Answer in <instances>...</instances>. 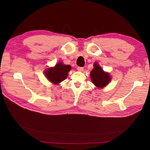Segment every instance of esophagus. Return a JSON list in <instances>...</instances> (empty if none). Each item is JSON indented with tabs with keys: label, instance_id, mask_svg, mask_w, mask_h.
I'll return each mask as SVG.
<instances>
[{
	"label": "esophagus",
	"instance_id": "obj_1",
	"mask_svg": "<svg viewBox=\"0 0 150 150\" xmlns=\"http://www.w3.org/2000/svg\"><path fill=\"white\" fill-rule=\"evenodd\" d=\"M77 70H78V71H83V70H84V68L83 67H77Z\"/></svg>",
	"mask_w": 150,
	"mask_h": 150
}]
</instances>
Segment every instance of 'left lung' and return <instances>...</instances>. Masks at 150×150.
<instances>
[{
	"label": "left lung",
	"instance_id": "obj_1",
	"mask_svg": "<svg viewBox=\"0 0 150 150\" xmlns=\"http://www.w3.org/2000/svg\"><path fill=\"white\" fill-rule=\"evenodd\" d=\"M91 78L92 83L98 88L104 87L111 80L109 74L104 72L101 67L96 63L94 64V68L91 72Z\"/></svg>",
	"mask_w": 150,
	"mask_h": 150
}]
</instances>
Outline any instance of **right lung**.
Wrapping results in <instances>:
<instances>
[{"instance_id":"1","label":"right lung","mask_w":150,"mask_h":150,"mask_svg":"<svg viewBox=\"0 0 150 150\" xmlns=\"http://www.w3.org/2000/svg\"><path fill=\"white\" fill-rule=\"evenodd\" d=\"M70 69V66L64 65L62 62H59L54 67L47 69L45 75L53 84H58L66 79Z\"/></svg>"}]
</instances>
